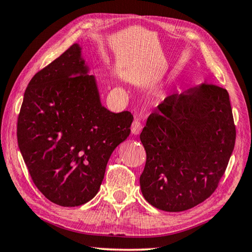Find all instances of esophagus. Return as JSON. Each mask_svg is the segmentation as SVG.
I'll list each match as a JSON object with an SVG mask.
<instances>
[{
	"instance_id": "esophagus-1",
	"label": "esophagus",
	"mask_w": 252,
	"mask_h": 252,
	"mask_svg": "<svg viewBox=\"0 0 252 252\" xmlns=\"http://www.w3.org/2000/svg\"><path fill=\"white\" fill-rule=\"evenodd\" d=\"M141 130H142V125H141V122H140L138 119H135V120L132 122V126H131V132L133 134H139L140 132H141Z\"/></svg>"
}]
</instances>
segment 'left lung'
Wrapping results in <instances>:
<instances>
[{"label": "left lung", "mask_w": 252, "mask_h": 252, "mask_svg": "<svg viewBox=\"0 0 252 252\" xmlns=\"http://www.w3.org/2000/svg\"><path fill=\"white\" fill-rule=\"evenodd\" d=\"M147 162L140 177L144 199L179 212L210 197L223 176L236 141L227 90L195 85L168 96L140 134Z\"/></svg>", "instance_id": "obj_1"}]
</instances>
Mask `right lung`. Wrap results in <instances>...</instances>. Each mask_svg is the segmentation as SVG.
<instances>
[{
    "label": "right lung",
    "instance_id": "obj_1",
    "mask_svg": "<svg viewBox=\"0 0 252 252\" xmlns=\"http://www.w3.org/2000/svg\"><path fill=\"white\" fill-rule=\"evenodd\" d=\"M90 66L75 43L33 76L18 120V143L46 199L76 207L95 197L106 163L130 134L133 116L101 103Z\"/></svg>",
    "mask_w": 252,
    "mask_h": 252
}]
</instances>
